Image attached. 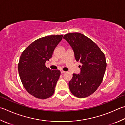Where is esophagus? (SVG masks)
<instances>
[{
  "mask_svg": "<svg viewBox=\"0 0 125 125\" xmlns=\"http://www.w3.org/2000/svg\"><path fill=\"white\" fill-rule=\"evenodd\" d=\"M61 74H63V73H65V72L63 70H61Z\"/></svg>",
  "mask_w": 125,
  "mask_h": 125,
  "instance_id": "1",
  "label": "esophagus"
}]
</instances>
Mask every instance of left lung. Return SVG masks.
Listing matches in <instances>:
<instances>
[{
	"instance_id": "left-lung-1",
	"label": "left lung",
	"mask_w": 125,
	"mask_h": 125,
	"mask_svg": "<svg viewBox=\"0 0 125 125\" xmlns=\"http://www.w3.org/2000/svg\"><path fill=\"white\" fill-rule=\"evenodd\" d=\"M63 38L74 51L77 62L82 64L80 72L73 74L69 82L72 94L78 98H85L97 90L103 81L106 63L105 57L99 47L80 33H68Z\"/></svg>"
}]
</instances>
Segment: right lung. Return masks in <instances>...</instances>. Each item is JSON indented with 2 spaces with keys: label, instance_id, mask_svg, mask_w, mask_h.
<instances>
[{
  "label": "right lung",
  "instance_id": "add662e5",
  "mask_svg": "<svg viewBox=\"0 0 125 125\" xmlns=\"http://www.w3.org/2000/svg\"><path fill=\"white\" fill-rule=\"evenodd\" d=\"M63 36L39 38L31 43L20 56L18 70L21 82L27 91L36 98H48L55 92L61 72L47 68L45 62L52 57Z\"/></svg>",
  "mask_w": 125,
  "mask_h": 125
}]
</instances>
